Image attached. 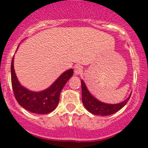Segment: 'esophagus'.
<instances>
[{
	"label": "esophagus",
	"instance_id": "obj_1",
	"mask_svg": "<svg viewBox=\"0 0 148 148\" xmlns=\"http://www.w3.org/2000/svg\"><path fill=\"white\" fill-rule=\"evenodd\" d=\"M83 71V69L81 66H77L74 68V74L76 76H78L79 74H81Z\"/></svg>",
	"mask_w": 148,
	"mask_h": 148
}]
</instances>
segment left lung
<instances>
[{"label":"left lung","mask_w":148,"mask_h":148,"mask_svg":"<svg viewBox=\"0 0 148 148\" xmlns=\"http://www.w3.org/2000/svg\"><path fill=\"white\" fill-rule=\"evenodd\" d=\"M81 84L82 98L84 106L88 112L95 115L107 116L117 112L127 103L131 96V95H130L125 101L117 104H107L98 100L92 96L82 79H81Z\"/></svg>","instance_id":"obj_1"}]
</instances>
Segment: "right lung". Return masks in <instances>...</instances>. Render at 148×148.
<instances>
[{"instance_id": "obj_1", "label": "right lung", "mask_w": 148, "mask_h": 148, "mask_svg": "<svg viewBox=\"0 0 148 148\" xmlns=\"http://www.w3.org/2000/svg\"><path fill=\"white\" fill-rule=\"evenodd\" d=\"M14 56L12 59L11 83L16 100L21 107L31 112L46 114L56 109L59 102V96L66 83L72 77V69L62 73L49 87L40 92H34L21 84L15 72Z\"/></svg>"}]
</instances>
